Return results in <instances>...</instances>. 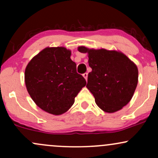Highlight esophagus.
<instances>
[{"label":"esophagus","mask_w":158,"mask_h":158,"mask_svg":"<svg viewBox=\"0 0 158 158\" xmlns=\"http://www.w3.org/2000/svg\"><path fill=\"white\" fill-rule=\"evenodd\" d=\"M82 76H83V77H84L85 79V80H87V79H88V73H85Z\"/></svg>","instance_id":"obj_1"}]
</instances>
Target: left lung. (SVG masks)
Returning <instances> with one entry per match:
<instances>
[{"instance_id": "1", "label": "left lung", "mask_w": 158, "mask_h": 158, "mask_svg": "<svg viewBox=\"0 0 158 158\" xmlns=\"http://www.w3.org/2000/svg\"><path fill=\"white\" fill-rule=\"evenodd\" d=\"M78 50L88 53L92 71L88 73L87 88L103 111L114 113L126 106L133 97L137 82V65L122 52L80 46Z\"/></svg>"}]
</instances>
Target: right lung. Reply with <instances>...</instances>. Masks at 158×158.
<instances>
[{"label": "right lung", "mask_w": 158, "mask_h": 158, "mask_svg": "<svg viewBox=\"0 0 158 158\" xmlns=\"http://www.w3.org/2000/svg\"><path fill=\"white\" fill-rule=\"evenodd\" d=\"M70 56L71 51L64 47L46 48L25 69V85L32 99L53 115L68 111L86 85L84 77L77 73V64Z\"/></svg>", "instance_id": "1"}]
</instances>
